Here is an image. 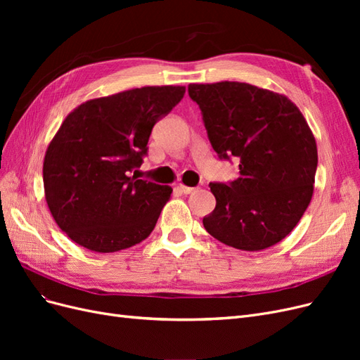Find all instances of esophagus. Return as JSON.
Masks as SVG:
<instances>
[{
  "instance_id": "34e87169",
  "label": "esophagus",
  "mask_w": 360,
  "mask_h": 360,
  "mask_svg": "<svg viewBox=\"0 0 360 360\" xmlns=\"http://www.w3.org/2000/svg\"><path fill=\"white\" fill-rule=\"evenodd\" d=\"M179 191L183 192L184 195H189V193L197 191V188H189V186H186V184H179Z\"/></svg>"
}]
</instances>
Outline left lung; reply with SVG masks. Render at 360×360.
<instances>
[{"label": "left lung", "mask_w": 360, "mask_h": 360, "mask_svg": "<svg viewBox=\"0 0 360 360\" xmlns=\"http://www.w3.org/2000/svg\"><path fill=\"white\" fill-rule=\"evenodd\" d=\"M213 150L238 160L230 184L210 183L214 210L205 231L242 250H263L285 238L311 202L317 143L287 96L237 81L189 84Z\"/></svg>", "instance_id": "8db88e82"}]
</instances>
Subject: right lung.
Returning <instances> with one entry per match:
<instances>
[{
	"instance_id": "add662e5",
	"label": "right lung",
	"mask_w": 360,
	"mask_h": 360,
	"mask_svg": "<svg viewBox=\"0 0 360 360\" xmlns=\"http://www.w3.org/2000/svg\"><path fill=\"white\" fill-rule=\"evenodd\" d=\"M153 85L97 97L64 118L46 148L43 186L53 221L93 252H117L150 236L172 188L130 176L151 129L184 96Z\"/></svg>"
}]
</instances>
